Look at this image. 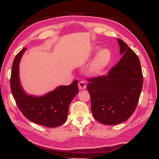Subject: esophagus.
Returning <instances> with one entry per match:
<instances>
[{"label": "esophagus", "instance_id": "1", "mask_svg": "<svg viewBox=\"0 0 159 159\" xmlns=\"http://www.w3.org/2000/svg\"><path fill=\"white\" fill-rule=\"evenodd\" d=\"M78 86H79V89L80 90L85 89L86 87H87V86H86V84H85L84 81H80L79 82V84H78Z\"/></svg>", "mask_w": 159, "mask_h": 159}]
</instances>
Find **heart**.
I'll return each mask as SVG.
<instances>
[{"label": "heart", "instance_id": "1", "mask_svg": "<svg viewBox=\"0 0 159 159\" xmlns=\"http://www.w3.org/2000/svg\"><path fill=\"white\" fill-rule=\"evenodd\" d=\"M98 48H96V51ZM111 53L108 49H104L100 51L94 57L89 66L90 74L93 76H98L107 68L111 61Z\"/></svg>", "mask_w": 159, "mask_h": 159}]
</instances>
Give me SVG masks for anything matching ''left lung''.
<instances>
[{
  "instance_id": "8db88e82",
  "label": "left lung",
  "mask_w": 159,
  "mask_h": 159,
  "mask_svg": "<svg viewBox=\"0 0 159 159\" xmlns=\"http://www.w3.org/2000/svg\"><path fill=\"white\" fill-rule=\"evenodd\" d=\"M123 57L107 75L88 79L93 117L105 125L126 121L134 112L143 84L138 56L121 39H117Z\"/></svg>"
}]
</instances>
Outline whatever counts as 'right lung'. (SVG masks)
Returning <instances> with one entry per match:
<instances>
[{"mask_svg":"<svg viewBox=\"0 0 159 159\" xmlns=\"http://www.w3.org/2000/svg\"><path fill=\"white\" fill-rule=\"evenodd\" d=\"M26 49L19 52L13 61L10 86L12 96L22 114L29 121L40 126L54 128L65 123L72 100L78 91L77 80L68 86H59L41 96L29 95L19 80V63Z\"/></svg>","mask_w":159,"mask_h":159,"instance_id":"add662e5","label":"right lung"}]
</instances>
